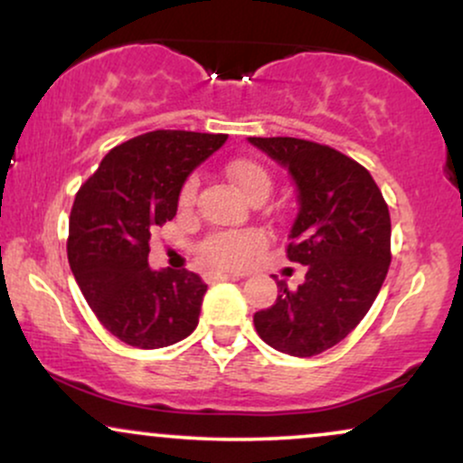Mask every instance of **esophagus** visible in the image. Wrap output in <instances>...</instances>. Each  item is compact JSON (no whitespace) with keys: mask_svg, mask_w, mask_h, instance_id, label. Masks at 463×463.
<instances>
[{"mask_svg":"<svg viewBox=\"0 0 463 463\" xmlns=\"http://www.w3.org/2000/svg\"><path fill=\"white\" fill-rule=\"evenodd\" d=\"M239 279H243L241 274H209L206 276V280H209V283H217V280H239Z\"/></svg>","mask_w":463,"mask_h":463,"instance_id":"esophagus-1","label":"esophagus"}]
</instances>
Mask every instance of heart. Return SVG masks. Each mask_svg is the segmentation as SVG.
<instances>
[{
    "label": "heart",
    "mask_w": 463,
    "mask_h": 463,
    "mask_svg": "<svg viewBox=\"0 0 463 463\" xmlns=\"http://www.w3.org/2000/svg\"><path fill=\"white\" fill-rule=\"evenodd\" d=\"M226 176L237 184V189L250 200L268 198L272 191V176L261 163L250 158H235L226 165ZM198 178L189 176L180 189V206L187 209L194 204ZM261 246L257 232H213L200 243V259L215 269H239L248 261L250 254Z\"/></svg>",
    "instance_id": "1"
}]
</instances>
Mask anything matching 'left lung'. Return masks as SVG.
Masks as SVG:
<instances>
[{
	"mask_svg": "<svg viewBox=\"0 0 463 463\" xmlns=\"http://www.w3.org/2000/svg\"><path fill=\"white\" fill-rule=\"evenodd\" d=\"M248 141L298 187L287 259L307 265L298 289L279 280V298L254 313V328L280 353L313 357L342 342L379 296L392 261L390 211L368 169L346 154L294 137Z\"/></svg>",
	"mask_w": 463,
	"mask_h": 463,
	"instance_id": "1",
	"label": "left lung"
}]
</instances>
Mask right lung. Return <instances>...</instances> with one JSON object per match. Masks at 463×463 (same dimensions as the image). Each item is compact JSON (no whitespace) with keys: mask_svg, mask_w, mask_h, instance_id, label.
<instances>
[{"mask_svg":"<svg viewBox=\"0 0 463 463\" xmlns=\"http://www.w3.org/2000/svg\"><path fill=\"white\" fill-rule=\"evenodd\" d=\"M228 135L154 130L121 143L73 200L67 257L98 320L117 339L152 350L198 326L204 280L189 269L147 265L150 237L174 220L184 180Z\"/></svg>","mask_w":463,"mask_h":463,"instance_id":"add662e5","label":"right lung"}]
</instances>
